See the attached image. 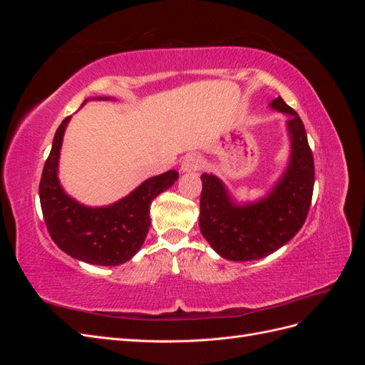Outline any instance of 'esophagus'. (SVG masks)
I'll use <instances>...</instances> for the list:
<instances>
[{
	"label": "esophagus",
	"instance_id": "esophagus-1",
	"mask_svg": "<svg viewBox=\"0 0 365 365\" xmlns=\"http://www.w3.org/2000/svg\"><path fill=\"white\" fill-rule=\"evenodd\" d=\"M202 168V158L200 155H196V153H189L182 163H181V170L182 172H195V170H200Z\"/></svg>",
	"mask_w": 365,
	"mask_h": 365
}]
</instances>
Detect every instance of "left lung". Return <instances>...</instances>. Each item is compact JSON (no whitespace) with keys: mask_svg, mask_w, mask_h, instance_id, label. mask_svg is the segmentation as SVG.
<instances>
[{"mask_svg":"<svg viewBox=\"0 0 365 365\" xmlns=\"http://www.w3.org/2000/svg\"><path fill=\"white\" fill-rule=\"evenodd\" d=\"M271 106L286 113L292 138L289 168L268 197L239 207L230 201L224 184L204 173L200 228L212 248L228 260L262 259L289 242L304 224L312 202L315 169L302 118L282 97Z\"/></svg>","mask_w":365,"mask_h":365,"instance_id":"8db88e82","label":"left lung"}]
</instances>
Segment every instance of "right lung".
<instances>
[{"label":"right lung","mask_w":365,"mask_h":365,"mask_svg":"<svg viewBox=\"0 0 365 365\" xmlns=\"http://www.w3.org/2000/svg\"><path fill=\"white\" fill-rule=\"evenodd\" d=\"M63 118L53 138L50 155L39 182L42 216L50 237L68 256L91 264L115 267L132 259L145 242L152 200L178 178L169 170L143 182L123 200L103 208H90L63 193L58 180V160L65 126Z\"/></svg>","instance_id":"add662e5"}]
</instances>
